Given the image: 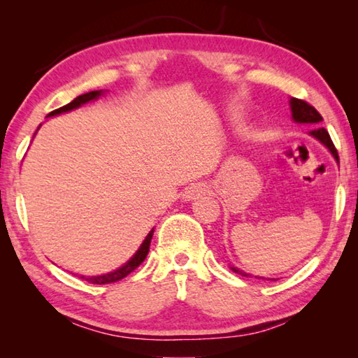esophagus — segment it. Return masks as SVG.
Returning a JSON list of instances; mask_svg holds the SVG:
<instances>
[{
  "mask_svg": "<svg viewBox=\"0 0 358 358\" xmlns=\"http://www.w3.org/2000/svg\"><path fill=\"white\" fill-rule=\"evenodd\" d=\"M205 192V186L202 183H196V185H191L187 186L185 192H183V199L185 201H194V199H197L199 196H202Z\"/></svg>",
  "mask_w": 358,
  "mask_h": 358,
  "instance_id": "1",
  "label": "esophagus"
}]
</instances>
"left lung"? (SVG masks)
<instances>
[{"label":"left lung","instance_id":"left-lung-1","mask_svg":"<svg viewBox=\"0 0 358 358\" xmlns=\"http://www.w3.org/2000/svg\"><path fill=\"white\" fill-rule=\"evenodd\" d=\"M290 110H292V118L296 121V123L319 124L320 121H322V117H320V113L316 110V108L301 99H296V98L290 99ZM311 136L316 137L320 143H324L325 147L330 150V153L335 156L336 162H339L338 151L335 148V145H333V142H331L329 132H327L324 128H317V129L311 131ZM230 268H232L235 273H238L241 276H248V273H245V271H241L238 268H235V266H230Z\"/></svg>","mask_w":358,"mask_h":358}]
</instances>
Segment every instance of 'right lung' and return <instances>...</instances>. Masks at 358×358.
<instances>
[{
  "label": "right lung",
  "mask_w": 358,
  "mask_h": 358,
  "mask_svg": "<svg viewBox=\"0 0 358 358\" xmlns=\"http://www.w3.org/2000/svg\"><path fill=\"white\" fill-rule=\"evenodd\" d=\"M101 94H102V90H99V92H90V93H85L82 96H77V98L72 102H69V104H66L63 107L57 108V110L50 112L47 115V117H55V115H59L63 112L74 110V108L87 104V102H90V101L98 99ZM151 237H153V230H151V232L147 235V238L143 240V243L141 245V248H138V251L134 254V256H132L123 266H120L118 270H113V271H110V273L101 275V276H83V275H80V278L85 281L92 282V284H108V282H117L120 280H123V278L128 276L131 271H134L137 266L143 262L145 257H147V254L150 251Z\"/></svg>",
  "instance_id": "add662e5"
}]
</instances>
